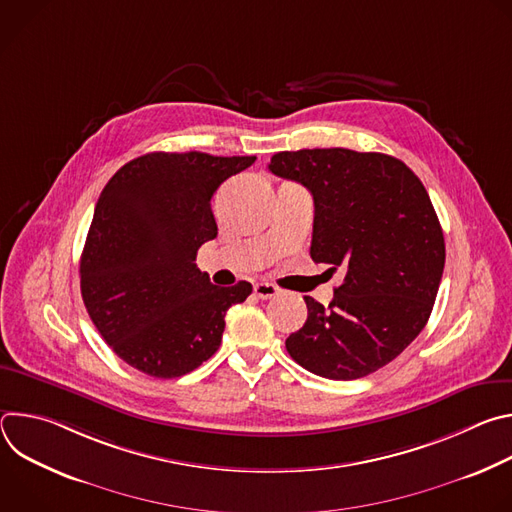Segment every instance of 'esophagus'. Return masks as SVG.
I'll use <instances>...</instances> for the list:
<instances>
[{"instance_id":"34e87169","label":"esophagus","mask_w":512,"mask_h":512,"mask_svg":"<svg viewBox=\"0 0 512 512\" xmlns=\"http://www.w3.org/2000/svg\"><path fill=\"white\" fill-rule=\"evenodd\" d=\"M253 291H255V296L259 300H271L279 294V287L275 283H269V281H259V283H255Z\"/></svg>"}]
</instances>
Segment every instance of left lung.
I'll list each match as a JSON object with an SVG mask.
<instances>
[{"label": "left lung", "instance_id": "8db88e82", "mask_svg": "<svg viewBox=\"0 0 512 512\" xmlns=\"http://www.w3.org/2000/svg\"><path fill=\"white\" fill-rule=\"evenodd\" d=\"M269 170L312 192L316 263L344 271L285 348L318 377L352 381L397 358L429 320L446 243L421 180L397 158L344 148L279 152Z\"/></svg>", "mask_w": 512, "mask_h": 512}]
</instances>
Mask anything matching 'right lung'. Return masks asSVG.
Masks as SVG:
<instances>
[{
  "label": "right lung",
  "instance_id": "obj_1",
  "mask_svg": "<svg viewBox=\"0 0 512 512\" xmlns=\"http://www.w3.org/2000/svg\"><path fill=\"white\" fill-rule=\"evenodd\" d=\"M255 160L154 152L127 162L103 188L81 255V294L129 367L176 379L221 346L227 310L253 287L212 285L194 261L218 233L214 192Z\"/></svg>",
  "mask_w": 512,
  "mask_h": 512
}]
</instances>
